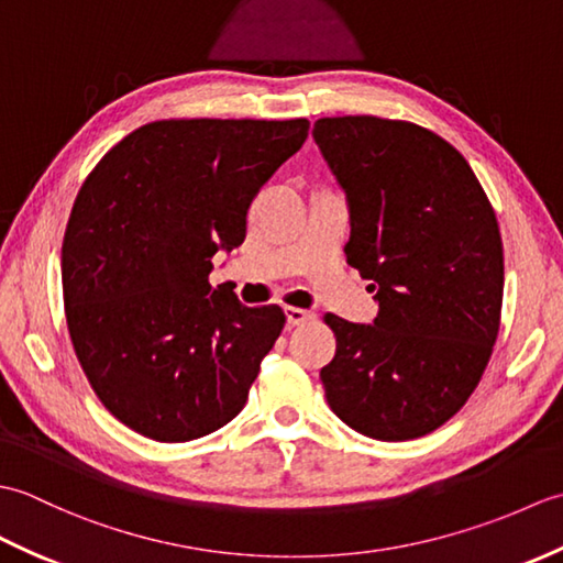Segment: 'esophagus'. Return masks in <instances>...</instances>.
Here are the masks:
<instances>
[{
    "label": "esophagus",
    "mask_w": 563,
    "mask_h": 563,
    "mask_svg": "<svg viewBox=\"0 0 563 563\" xmlns=\"http://www.w3.org/2000/svg\"><path fill=\"white\" fill-rule=\"evenodd\" d=\"M285 317H288V324L290 327H302L307 321H312V312H307V309L300 307H285Z\"/></svg>",
    "instance_id": "obj_1"
}]
</instances>
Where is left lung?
Instances as JSON below:
<instances>
[{
  "label": "left lung",
  "instance_id": "8db88e82",
  "mask_svg": "<svg viewBox=\"0 0 563 563\" xmlns=\"http://www.w3.org/2000/svg\"><path fill=\"white\" fill-rule=\"evenodd\" d=\"M312 135L351 202L345 261L379 314H324L336 355L321 367L345 426L399 442L433 433L482 382L504 305V242L472 166L448 140L377 115L319 118Z\"/></svg>",
  "mask_w": 563,
  "mask_h": 563
}]
</instances>
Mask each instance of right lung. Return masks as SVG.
<instances>
[{"instance_id":"right-lung-1","label":"right lung","mask_w":563,"mask_h":563,"mask_svg":"<svg viewBox=\"0 0 563 563\" xmlns=\"http://www.w3.org/2000/svg\"><path fill=\"white\" fill-rule=\"evenodd\" d=\"M307 130V118L154 121L84 181L63 242L67 329L93 394L135 433L188 442L244 409L285 314L239 305L208 275Z\"/></svg>"}]
</instances>
